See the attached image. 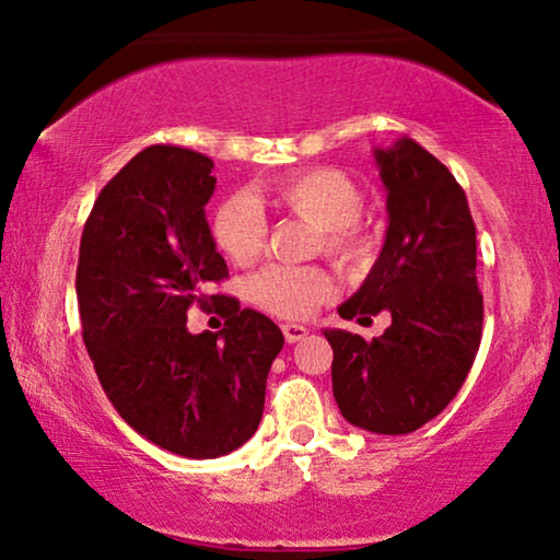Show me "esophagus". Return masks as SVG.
<instances>
[{"label": "esophagus", "instance_id": "1", "mask_svg": "<svg viewBox=\"0 0 560 560\" xmlns=\"http://www.w3.org/2000/svg\"><path fill=\"white\" fill-rule=\"evenodd\" d=\"M281 332H283V340H287L289 345H294L299 340H304V337L310 335V329H306L304 325H294V322H291V325H281Z\"/></svg>", "mask_w": 560, "mask_h": 560}]
</instances>
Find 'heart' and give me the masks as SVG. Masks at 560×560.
<instances>
[{"instance_id": "b5f03b06", "label": "heart", "mask_w": 560, "mask_h": 560, "mask_svg": "<svg viewBox=\"0 0 560 560\" xmlns=\"http://www.w3.org/2000/svg\"><path fill=\"white\" fill-rule=\"evenodd\" d=\"M261 200L319 228L317 246L345 269H362L373 258V238L358 220L365 212V195L355 179L332 167H317L279 177ZM269 223L254 198L233 195L220 202L212 218V241L235 266L254 264L266 248ZM332 279L319 266L273 264L250 281V299L264 312L299 319L332 296Z\"/></svg>"}]
</instances>
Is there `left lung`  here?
<instances>
[{
  "label": "left lung",
  "mask_w": 560,
  "mask_h": 560,
  "mask_svg": "<svg viewBox=\"0 0 560 560\" xmlns=\"http://www.w3.org/2000/svg\"><path fill=\"white\" fill-rule=\"evenodd\" d=\"M388 231L381 256L342 319L390 314L381 337L325 329L332 345V393L345 421L373 434H411L448 406L482 340L477 231L467 195L419 141L375 149Z\"/></svg>",
  "instance_id": "1"
}]
</instances>
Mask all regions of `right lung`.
Returning <instances> with one entry per match:
<instances>
[{
  "mask_svg": "<svg viewBox=\"0 0 560 560\" xmlns=\"http://www.w3.org/2000/svg\"><path fill=\"white\" fill-rule=\"evenodd\" d=\"M212 160L183 147L139 152L101 190L75 271L83 342L121 419L187 459H215L256 434L283 335L238 299L208 294L228 277L205 205ZM212 303L226 327L186 329Z\"/></svg>",
  "mask_w": 560,
  "mask_h": 560,
  "instance_id": "obj_1",
  "label": "right lung"
}]
</instances>
